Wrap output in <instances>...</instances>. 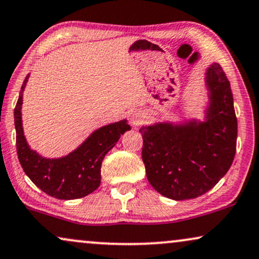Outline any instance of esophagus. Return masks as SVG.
I'll return each mask as SVG.
<instances>
[{
    "label": "esophagus",
    "instance_id": "1",
    "mask_svg": "<svg viewBox=\"0 0 259 259\" xmlns=\"http://www.w3.org/2000/svg\"><path fill=\"white\" fill-rule=\"evenodd\" d=\"M130 120H132V124L135 127H139L142 125L143 122H145V114L142 112H133L132 117H130Z\"/></svg>",
    "mask_w": 259,
    "mask_h": 259
}]
</instances>
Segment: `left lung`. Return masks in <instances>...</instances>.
I'll return each instance as SVG.
<instances>
[{
	"mask_svg": "<svg viewBox=\"0 0 259 259\" xmlns=\"http://www.w3.org/2000/svg\"><path fill=\"white\" fill-rule=\"evenodd\" d=\"M204 86L207 104L202 119L162 120L140 127L149 184L175 201L208 192L227 173L235 155L238 123L233 94L220 64L205 69Z\"/></svg>",
	"mask_w": 259,
	"mask_h": 259,
	"instance_id": "obj_1",
	"label": "left lung"
}]
</instances>
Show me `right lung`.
<instances>
[{
  "label": "right lung",
  "mask_w": 259,
  "mask_h": 259,
  "mask_svg": "<svg viewBox=\"0 0 259 259\" xmlns=\"http://www.w3.org/2000/svg\"><path fill=\"white\" fill-rule=\"evenodd\" d=\"M29 74L21 86L14 110L18 158L26 176L41 191L58 199H76L92 194L100 185L104 158L132 126L126 119L94 130L77 148L60 158H45L29 147L22 127V101Z\"/></svg>",
  "instance_id": "add662e5"
}]
</instances>
